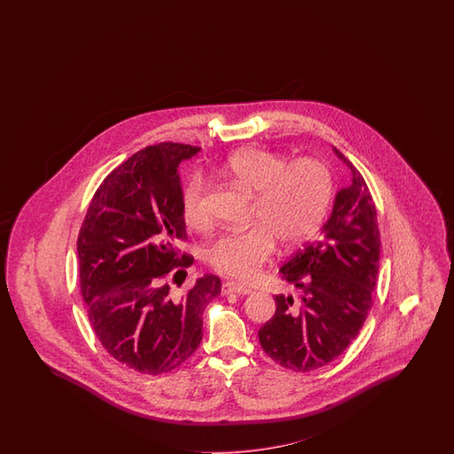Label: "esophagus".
I'll list each match as a JSON object with an SVG mask.
<instances>
[{
  "label": "esophagus",
  "mask_w": 454,
  "mask_h": 454,
  "mask_svg": "<svg viewBox=\"0 0 454 454\" xmlns=\"http://www.w3.org/2000/svg\"><path fill=\"white\" fill-rule=\"evenodd\" d=\"M221 293L223 294H249L251 293V288L247 286V285H241V283H238V281H226V283H223V286H221Z\"/></svg>",
  "instance_id": "obj_1"
}]
</instances>
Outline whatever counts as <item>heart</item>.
<instances>
[{
  "label": "heart",
  "instance_id": "b5f03b06",
  "mask_svg": "<svg viewBox=\"0 0 454 454\" xmlns=\"http://www.w3.org/2000/svg\"><path fill=\"white\" fill-rule=\"evenodd\" d=\"M221 175L254 194L251 221L245 231L220 234L207 249V260L218 273L249 279L275 253L276 241L296 247L315 234L325 220L333 194L330 168L315 158L286 163L276 153L249 148L231 154ZM181 211L188 226L207 230L211 215L207 181L188 179L181 192Z\"/></svg>",
  "mask_w": 454,
  "mask_h": 454
}]
</instances>
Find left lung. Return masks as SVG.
Here are the masks:
<instances>
[{"instance_id":"8db88e82","label":"left lung","mask_w":454,"mask_h":454,"mask_svg":"<svg viewBox=\"0 0 454 454\" xmlns=\"http://www.w3.org/2000/svg\"><path fill=\"white\" fill-rule=\"evenodd\" d=\"M353 181L340 190L328 221L281 266L300 301L278 294L273 317L258 331L264 353L293 372H308L340 356L357 336L378 281L380 230L372 192L341 152Z\"/></svg>"}]
</instances>
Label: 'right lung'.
Instances as JSON below:
<instances>
[{
  "label": "right lung",
  "mask_w": 454,
  "mask_h": 454,
  "mask_svg": "<svg viewBox=\"0 0 454 454\" xmlns=\"http://www.w3.org/2000/svg\"><path fill=\"white\" fill-rule=\"evenodd\" d=\"M198 152L169 141L135 153L103 179L78 234L90 325L111 356L143 374L171 372L192 356L203 311L221 293L215 275L184 294L169 285L194 262L176 247L186 239L178 166Z\"/></svg>",
  "instance_id": "1"
}]
</instances>
